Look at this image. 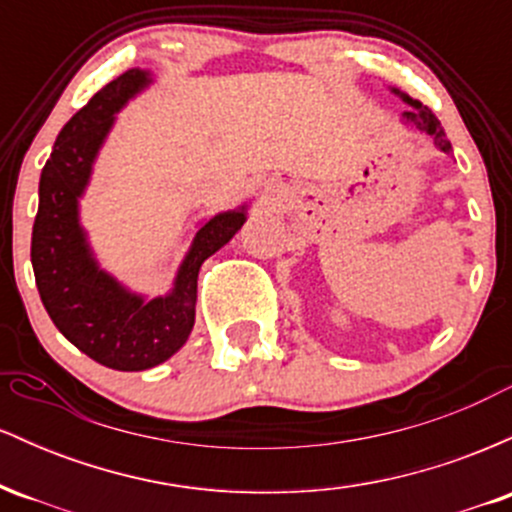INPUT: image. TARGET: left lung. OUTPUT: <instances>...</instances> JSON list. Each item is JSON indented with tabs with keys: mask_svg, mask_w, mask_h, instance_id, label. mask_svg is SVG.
<instances>
[{
	"mask_svg": "<svg viewBox=\"0 0 512 512\" xmlns=\"http://www.w3.org/2000/svg\"><path fill=\"white\" fill-rule=\"evenodd\" d=\"M402 98L411 105L407 113H404V120L411 122V125H414L416 129H424L426 134H431L433 142H436L440 151H445V154H452V146L448 142V137H445V129L440 127V120L436 117V113H433V110L424 103L411 101L409 96H402Z\"/></svg>",
	"mask_w": 512,
	"mask_h": 512,
	"instance_id": "left-lung-1",
	"label": "left lung"
}]
</instances>
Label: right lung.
I'll return each mask as SVG.
<instances>
[{
    "instance_id": "obj_1",
    "label": "right lung",
    "mask_w": 512,
    "mask_h": 512,
    "mask_svg": "<svg viewBox=\"0 0 512 512\" xmlns=\"http://www.w3.org/2000/svg\"><path fill=\"white\" fill-rule=\"evenodd\" d=\"M146 81L144 72L129 69L62 127L40 173L31 238L35 284L50 320L76 349L113 370L154 368L187 342L195 325L199 267L245 221L243 211H226L204 223L182 262L175 291L166 298L146 303L96 267L76 219V199L84 192L113 115Z\"/></svg>"
}]
</instances>
